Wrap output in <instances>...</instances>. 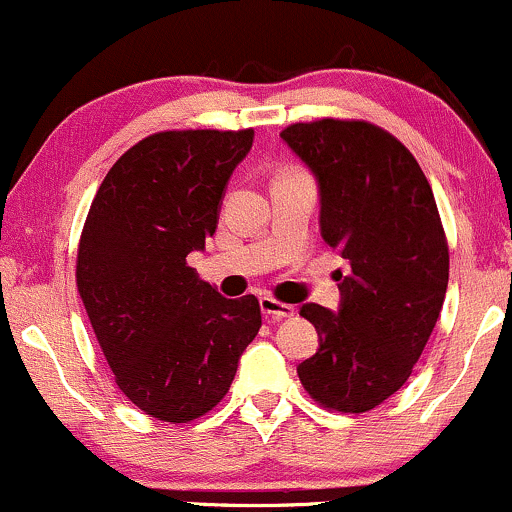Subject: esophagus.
Returning <instances> with one entry per match:
<instances>
[{
  "label": "esophagus",
  "mask_w": 512,
  "mask_h": 512,
  "mask_svg": "<svg viewBox=\"0 0 512 512\" xmlns=\"http://www.w3.org/2000/svg\"><path fill=\"white\" fill-rule=\"evenodd\" d=\"M260 308H262V313L267 317H272V320H284V317L296 315V308H293V305L276 301V298H272V296H262Z\"/></svg>",
  "instance_id": "34e87169"
}]
</instances>
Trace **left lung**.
I'll return each instance as SVG.
<instances>
[{
  "instance_id": "obj_1",
  "label": "left lung",
  "mask_w": 512,
  "mask_h": 512,
  "mask_svg": "<svg viewBox=\"0 0 512 512\" xmlns=\"http://www.w3.org/2000/svg\"><path fill=\"white\" fill-rule=\"evenodd\" d=\"M281 139L320 187L322 240L346 262L339 313L305 303L320 349L298 366L325 409L361 414L409 380L448 291L450 255L411 151L366 120L296 122Z\"/></svg>"
}]
</instances>
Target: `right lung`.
Returning a JSON list of instances; mask_svg holds the SVG:
<instances>
[{"label": "right lung", "mask_w": 512, "mask_h": 512, "mask_svg": "<svg viewBox=\"0 0 512 512\" xmlns=\"http://www.w3.org/2000/svg\"><path fill=\"white\" fill-rule=\"evenodd\" d=\"M252 129H168L127 149L88 209L76 286L115 383L168 424L204 416L262 327L255 296L223 298L187 267L219 223Z\"/></svg>", "instance_id": "obj_1"}]
</instances>
